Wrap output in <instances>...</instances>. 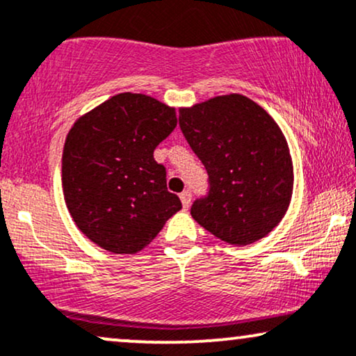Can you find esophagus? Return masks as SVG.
Here are the masks:
<instances>
[{
  "mask_svg": "<svg viewBox=\"0 0 356 356\" xmlns=\"http://www.w3.org/2000/svg\"><path fill=\"white\" fill-rule=\"evenodd\" d=\"M191 199H192L191 191H184L182 194H181V202H182V207H184V209H189Z\"/></svg>",
  "mask_w": 356,
  "mask_h": 356,
  "instance_id": "esophagus-1",
  "label": "esophagus"
}]
</instances>
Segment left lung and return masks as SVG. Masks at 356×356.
I'll return each mask as SVG.
<instances>
[{"label":"left lung","instance_id":"8db88e82","mask_svg":"<svg viewBox=\"0 0 356 356\" xmlns=\"http://www.w3.org/2000/svg\"><path fill=\"white\" fill-rule=\"evenodd\" d=\"M184 137L209 174L191 213L232 245H248L284 219L293 191L289 144L267 111L242 94L179 109Z\"/></svg>","mask_w":356,"mask_h":356}]
</instances>
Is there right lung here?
<instances>
[{
	"label": "right lung",
	"mask_w": 356,
	"mask_h": 356,
	"mask_svg": "<svg viewBox=\"0 0 356 356\" xmlns=\"http://www.w3.org/2000/svg\"><path fill=\"white\" fill-rule=\"evenodd\" d=\"M175 126L174 108L132 92L115 94L74 122L63 149V192L89 241L113 254H136L181 211L167 191L165 167L154 161Z\"/></svg>",
	"instance_id": "right-lung-1"
}]
</instances>
